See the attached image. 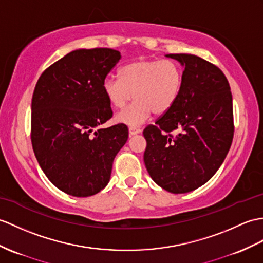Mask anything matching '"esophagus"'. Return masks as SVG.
Instances as JSON below:
<instances>
[{
  "label": "esophagus",
  "instance_id": "1",
  "mask_svg": "<svg viewBox=\"0 0 263 263\" xmlns=\"http://www.w3.org/2000/svg\"><path fill=\"white\" fill-rule=\"evenodd\" d=\"M141 132V130L138 129V127H134V126H130L129 127V134L130 136H136V134Z\"/></svg>",
  "mask_w": 263,
  "mask_h": 263
}]
</instances>
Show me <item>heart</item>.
Returning a JSON list of instances; mask_svg holds the SVG:
<instances>
[{"label":"heart","mask_w":263,"mask_h":263,"mask_svg":"<svg viewBox=\"0 0 263 263\" xmlns=\"http://www.w3.org/2000/svg\"><path fill=\"white\" fill-rule=\"evenodd\" d=\"M184 83L182 67L173 59H138L120 69V79L106 77L103 93L115 108L124 107L133 96V103L117 114L119 123L139 125L150 117L162 115L179 97Z\"/></svg>","instance_id":"heart-1"}]
</instances>
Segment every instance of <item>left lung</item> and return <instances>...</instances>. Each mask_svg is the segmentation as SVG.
<instances>
[{"instance_id": "8db88e82", "label": "left lung", "mask_w": 263, "mask_h": 263, "mask_svg": "<svg viewBox=\"0 0 263 263\" xmlns=\"http://www.w3.org/2000/svg\"><path fill=\"white\" fill-rule=\"evenodd\" d=\"M167 57L185 66L184 83L175 105L143 130V159L156 184L184 194L209 181L227 157L234 136L233 102L217 66L195 54Z\"/></svg>"}]
</instances>
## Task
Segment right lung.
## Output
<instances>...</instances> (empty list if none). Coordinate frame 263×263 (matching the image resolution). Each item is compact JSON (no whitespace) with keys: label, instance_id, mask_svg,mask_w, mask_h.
I'll return each instance as SVG.
<instances>
[{"label":"right lung","instance_id":"add662e5","mask_svg":"<svg viewBox=\"0 0 263 263\" xmlns=\"http://www.w3.org/2000/svg\"><path fill=\"white\" fill-rule=\"evenodd\" d=\"M120 59L109 48L74 50L45 69L34 87L35 158L48 179L71 196H91L107 185L114 158L129 137L123 123L97 130L113 115L103 82Z\"/></svg>","mask_w":263,"mask_h":263}]
</instances>
